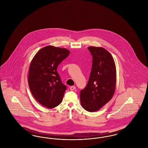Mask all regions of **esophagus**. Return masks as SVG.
I'll use <instances>...</instances> for the list:
<instances>
[{"label":"esophagus","mask_w":148,"mask_h":148,"mask_svg":"<svg viewBox=\"0 0 148 148\" xmlns=\"http://www.w3.org/2000/svg\"><path fill=\"white\" fill-rule=\"evenodd\" d=\"M70 89L71 90H74L75 89V86H71L70 87Z\"/></svg>","instance_id":"34e87169"}]
</instances>
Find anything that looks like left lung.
Returning a JSON list of instances; mask_svg holds the SVG:
<instances>
[{
    "label": "left lung",
    "instance_id": "obj_1",
    "mask_svg": "<svg viewBox=\"0 0 148 148\" xmlns=\"http://www.w3.org/2000/svg\"><path fill=\"white\" fill-rule=\"evenodd\" d=\"M92 57L88 83L80 91L82 107L88 112L98 111L113 98L116 88V72L113 56L102 47L88 48Z\"/></svg>",
    "mask_w": 148,
    "mask_h": 148
}]
</instances>
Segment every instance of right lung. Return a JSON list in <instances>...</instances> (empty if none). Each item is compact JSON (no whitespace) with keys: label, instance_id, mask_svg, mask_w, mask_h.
<instances>
[{"label":"right lung","instance_id":"right-lung-1","mask_svg":"<svg viewBox=\"0 0 148 148\" xmlns=\"http://www.w3.org/2000/svg\"><path fill=\"white\" fill-rule=\"evenodd\" d=\"M69 54L65 48L48 45L39 50L30 63V90L36 101L47 108H55L63 100L66 86L62 83L57 68Z\"/></svg>","mask_w":148,"mask_h":148}]
</instances>
